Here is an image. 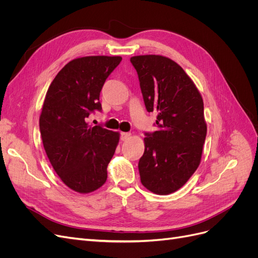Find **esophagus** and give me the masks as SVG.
Here are the masks:
<instances>
[{
	"label": "esophagus",
	"instance_id": "34e87169",
	"mask_svg": "<svg viewBox=\"0 0 258 258\" xmlns=\"http://www.w3.org/2000/svg\"><path fill=\"white\" fill-rule=\"evenodd\" d=\"M130 134L129 132H121L120 134V140L121 141H126V140H128L130 138Z\"/></svg>",
	"mask_w": 258,
	"mask_h": 258
}]
</instances>
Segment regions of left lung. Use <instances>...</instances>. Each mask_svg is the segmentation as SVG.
Listing matches in <instances>:
<instances>
[{
    "label": "left lung",
    "instance_id": "obj_1",
    "mask_svg": "<svg viewBox=\"0 0 258 258\" xmlns=\"http://www.w3.org/2000/svg\"><path fill=\"white\" fill-rule=\"evenodd\" d=\"M147 112H157V131L145 132L139 161L141 183L157 195L174 192L197 170L207 136L204 100L176 62L158 54L130 59Z\"/></svg>",
    "mask_w": 258,
    "mask_h": 258
}]
</instances>
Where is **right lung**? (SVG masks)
I'll use <instances>...</instances> for the list:
<instances>
[{
	"label": "right lung",
	"mask_w": 258,
	"mask_h": 258,
	"mask_svg": "<svg viewBox=\"0 0 258 258\" xmlns=\"http://www.w3.org/2000/svg\"><path fill=\"white\" fill-rule=\"evenodd\" d=\"M121 57L89 56L70 61L46 93L40 116L42 141L53 170L70 188L88 194L102 186L119 134L90 127L89 115L101 111L100 92Z\"/></svg>",
	"instance_id": "right-lung-1"
}]
</instances>
